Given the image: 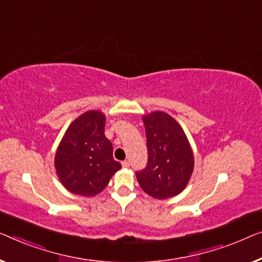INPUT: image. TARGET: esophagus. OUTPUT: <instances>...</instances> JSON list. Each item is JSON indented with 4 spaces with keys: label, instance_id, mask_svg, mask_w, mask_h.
<instances>
[{
    "label": "esophagus",
    "instance_id": "obj_1",
    "mask_svg": "<svg viewBox=\"0 0 262 262\" xmlns=\"http://www.w3.org/2000/svg\"><path fill=\"white\" fill-rule=\"evenodd\" d=\"M122 167H124V168H127V167H129V161H122Z\"/></svg>",
    "mask_w": 262,
    "mask_h": 262
}]
</instances>
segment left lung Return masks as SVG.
Listing matches in <instances>:
<instances>
[{"instance_id": "left-lung-1", "label": "left lung", "mask_w": 262, "mask_h": 262, "mask_svg": "<svg viewBox=\"0 0 262 262\" xmlns=\"http://www.w3.org/2000/svg\"><path fill=\"white\" fill-rule=\"evenodd\" d=\"M148 160L136 171L140 186L155 199H168L181 193L189 181L194 156L185 132L171 116L154 112L143 116Z\"/></svg>"}]
</instances>
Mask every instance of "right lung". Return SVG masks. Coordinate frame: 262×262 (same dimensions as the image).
<instances>
[{
	"mask_svg": "<svg viewBox=\"0 0 262 262\" xmlns=\"http://www.w3.org/2000/svg\"><path fill=\"white\" fill-rule=\"evenodd\" d=\"M104 122L102 113H84L68 127L57 148L56 173L73 194H99L121 168L113 158L112 142L104 136Z\"/></svg>",
	"mask_w": 262,
	"mask_h": 262,
	"instance_id": "add662e5",
	"label": "right lung"
}]
</instances>
